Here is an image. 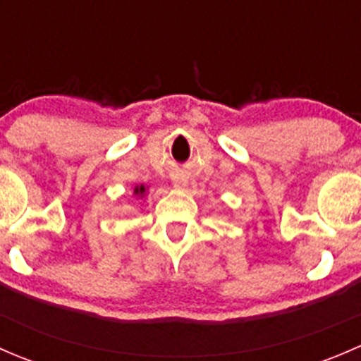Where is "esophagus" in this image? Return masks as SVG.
Masks as SVG:
<instances>
[{
  "label": "esophagus",
  "instance_id": "1",
  "mask_svg": "<svg viewBox=\"0 0 361 361\" xmlns=\"http://www.w3.org/2000/svg\"><path fill=\"white\" fill-rule=\"evenodd\" d=\"M174 187H176V188H185V187H187V180H185L183 176H178L176 180H174Z\"/></svg>",
  "mask_w": 361,
  "mask_h": 361
}]
</instances>
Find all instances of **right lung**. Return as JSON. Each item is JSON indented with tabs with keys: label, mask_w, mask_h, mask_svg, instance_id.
<instances>
[{
	"label": "right lung",
	"mask_w": 361,
	"mask_h": 361,
	"mask_svg": "<svg viewBox=\"0 0 361 361\" xmlns=\"http://www.w3.org/2000/svg\"><path fill=\"white\" fill-rule=\"evenodd\" d=\"M134 194L143 195V194H145V187H143V185H141V187H136V188H134Z\"/></svg>",
	"instance_id": "obj_1"
}]
</instances>
